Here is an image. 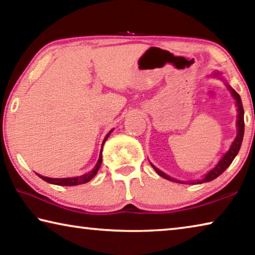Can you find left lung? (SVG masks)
Listing matches in <instances>:
<instances>
[{
  "label": "left lung",
  "instance_id": "1",
  "mask_svg": "<svg viewBox=\"0 0 255 255\" xmlns=\"http://www.w3.org/2000/svg\"><path fill=\"white\" fill-rule=\"evenodd\" d=\"M215 76H218L219 74L218 73H215L214 74ZM227 89L230 90L233 98L235 99L236 101V106H237V112H239V115H237V122H236V127H237V135L235 137L234 141H233L230 149H228V152L224 155L222 157L221 161L218 162L217 165H216L213 170H210L208 173H207L204 178L200 179V180H195V181H189V182H183V181H179V180H175L173 178H171L165 173H163L162 171H159L157 167H155L152 163H150V165L153 166V169L156 171V173L158 175H161L162 178L166 179V180H170V181H173V182H179V183H187V184H200V183H205V182H209V181L214 180L217 178V176L221 175L224 171H225L228 166L231 165V163L233 162V159L235 158V156L239 153V150L241 148V145H242V141H243V136H244V109H243V105H242V100H241V97L240 94L237 93L234 89L232 88L231 85H227Z\"/></svg>",
  "mask_w": 255,
  "mask_h": 255
}]
</instances>
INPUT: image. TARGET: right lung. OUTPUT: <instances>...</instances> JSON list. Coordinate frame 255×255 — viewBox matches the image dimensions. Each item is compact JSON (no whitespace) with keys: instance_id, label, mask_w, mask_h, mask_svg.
Here are the masks:
<instances>
[{"instance_id":"right-lung-1","label":"right lung","mask_w":255,"mask_h":255,"mask_svg":"<svg viewBox=\"0 0 255 255\" xmlns=\"http://www.w3.org/2000/svg\"><path fill=\"white\" fill-rule=\"evenodd\" d=\"M112 130H114V129H112ZM112 130H110L109 132H108L107 136L105 137V139H103V143H102V146H101V150H100V156H99L98 163L96 164V166L93 167L92 171H90V172H88V173H85V174L81 175V176H75V178L53 179V178H48V176H42L40 174H38V176H39V178H41L44 181H46V182L51 183V184H56V185H63V187H64V185H79V184H83V183L89 182V181L91 180L93 176L97 174L98 170L100 169L101 163H102V148H103V144L106 143L107 138L109 137V135L112 132Z\"/></svg>"}]
</instances>
